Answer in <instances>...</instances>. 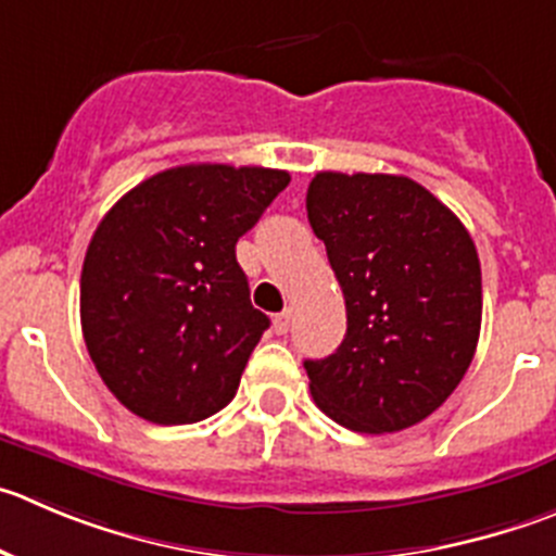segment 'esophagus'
<instances>
[{"mask_svg": "<svg viewBox=\"0 0 556 556\" xmlns=\"http://www.w3.org/2000/svg\"><path fill=\"white\" fill-rule=\"evenodd\" d=\"M273 327H275V332H278V336H287L289 327H292V308L281 311V314L275 316V319H273Z\"/></svg>", "mask_w": 556, "mask_h": 556, "instance_id": "1", "label": "esophagus"}]
</instances>
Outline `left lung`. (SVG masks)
Instances as JSON below:
<instances>
[{"label":"left lung","instance_id":"8db88e82","mask_svg":"<svg viewBox=\"0 0 556 556\" xmlns=\"http://www.w3.org/2000/svg\"><path fill=\"white\" fill-rule=\"evenodd\" d=\"M305 210L346 303V336L305 361L316 406L361 433L440 409L475 357L480 258L462 220L415 179L319 172Z\"/></svg>","mask_w":556,"mask_h":556}]
</instances>
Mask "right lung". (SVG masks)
<instances>
[{
	"instance_id": "add662e5",
	"label": "right lung",
	"mask_w": 556,
	"mask_h": 556,
	"mask_svg": "<svg viewBox=\"0 0 556 556\" xmlns=\"http://www.w3.org/2000/svg\"><path fill=\"white\" fill-rule=\"evenodd\" d=\"M289 179L226 163L166 168L98 224L81 269V330L100 379L134 415L185 426L235 399L269 327L235 248Z\"/></svg>"
}]
</instances>
